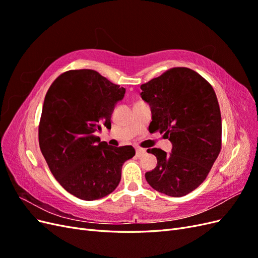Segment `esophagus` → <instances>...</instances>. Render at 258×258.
I'll list each match as a JSON object with an SVG mask.
<instances>
[{
    "mask_svg": "<svg viewBox=\"0 0 258 258\" xmlns=\"http://www.w3.org/2000/svg\"><path fill=\"white\" fill-rule=\"evenodd\" d=\"M145 153H146V151L144 150V148H137V151H136V154L138 157H142Z\"/></svg>",
    "mask_w": 258,
    "mask_h": 258,
    "instance_id": "obj_1",
    "label": "esophagus"
}]
</instances>
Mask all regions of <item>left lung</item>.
<instances>
[{
  "label": "left lung",
  "mask_w": 258,
  "mask_h": 258,
  "mask_svg": "<svg viewBox=\"0 0 258 258\" xmlns=\"http://www.w3.org/2000/svg\"><path fill=\"white\" fill-rule=\"evenodd\" d=\"M151 105L150 132L159 131L172 152L150 148L157 166L145 173L155 190L171 197L189 194L205 181L222 148V117L215 91L188 68H172L141 85Z\"/></svg>",
  "instance_id": "8db88e82"
}]
</instances>
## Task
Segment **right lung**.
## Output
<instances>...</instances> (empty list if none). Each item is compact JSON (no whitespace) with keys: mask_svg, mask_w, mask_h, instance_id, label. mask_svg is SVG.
I'll use <instances>...</instances> for the list:
<instances>
[{"mask_svg":"<svg viewBox=\"0 0 258 258\" xmlns=\"http://www.w3.org/2000/svg\"><path fill=\"white\" fill-rule=\"evenodd\" d=\"M126 89L93 70L59 75L46 93L38 143L52 175L82 200L107 196L118 186L123 162L136 155L131 145L115 147L95 134L111 126V115Z\"/></svg>","mask_w":258,"mask_h":258,"instance_id":"1","label":"right lung"}]
</instances>
